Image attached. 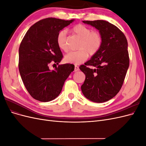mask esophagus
I'll use <instances>...</instances> for the list:
<instances>
[{"label":"esophagus","instance_id":"34e87169","mask_svg":"<svg viewBox=\"0 0 146 146\" xmlns=\"http://www.w3.org/2000/svg\"><path fill=\"white\" fill-rule=\"evenodd\" d=\"M78 70H79V68L78 66L75 65V67H74V72H77L78 71Z\"/></svg>","mask_w":146,"mask_h":146}]
</instances>
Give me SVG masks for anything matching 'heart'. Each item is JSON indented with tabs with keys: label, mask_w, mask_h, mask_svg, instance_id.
<instances>
[{
	"label": "heart",
	"mask_w": 146,
	"mask_h": 146,
	"mask_svg": "<svg viewBox=\"0 0 146 146\" xmlns=\"http://www.w3.org/2000/svg\"><path fill=\"white\" fill-rule=\"evenodd\" d=\"M74 33L81 38L79 44V50L71 51L64 56V61L70 64H80L84 62L88 56V53L90 55L96 54L101 47V35L98 32L92 31L91 29L83 24H78L72 29ZM57 45L61 50L67 52L69 49L67 32L66 30L60 31L56 38Z\"/></svg>",
	"instance_id": "heart-1"
}]
</instances>
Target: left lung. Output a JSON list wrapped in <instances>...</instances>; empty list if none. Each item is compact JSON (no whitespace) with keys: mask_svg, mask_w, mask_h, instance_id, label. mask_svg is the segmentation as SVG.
Listing matches in <instances>:
<instances>
[{"mask_svg":"<svg viewBox=\"0 0 146 146\" xmlns=\"http://www.w3.org/2000/svg\"><path fill=\"white\" fill-rule=\"evenodd\" d=\"M82 22L98 30L102 42L99 51L79 67L86 77L81 90L90 100L105 102L118 93L124 81L129 66L127 40L116 26L107 21Z\"/></svg>","mask_w":146,"mask_h":146,"instance_id":"1","label":"left lung"}]
</instances>
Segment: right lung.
Masks as SVG:
<instances>
[{
  "label": "right lung",
  "mask_w": 146,
  "mask_h": 146,
  "mask_svg": "<svg viewBox=\"0 0 146 146\" xmlns=\"http://www.w3.org/2000/svg\"><path fill=\"white\" fill-rule=\"evenodd\" d=\"M74 20L42 19L30 27L22 40L19 70L25 87L35 99L44 102L55 99L74 70V64H59L63 55L56 42L58 33ZM50 62L59 66L50 70Z\"/></svg>",
  "instance_id": "add662e5"
}]
</instances>
